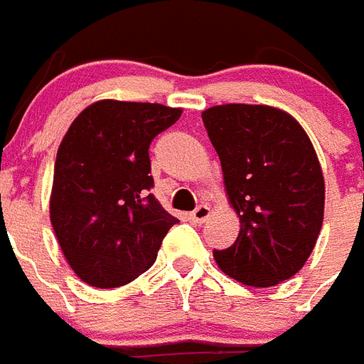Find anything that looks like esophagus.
<instances>
[{"instance_id":"1","label":"esophagus","mask_w":364,"mask_h":364,"mask_svg":"<svg viewBox=\"0 0 364 364\" xmlns=\"http://www.w3.org/2000/svg\"><path fill=\"white\" fill-rule=\"evenodd\" d=\"M208 216H210V208H208V206H204V204H200L198 208L193 210V212H191V214H189V218L195 223L206 222V220H208Z\"/></svg>"}]
</instances>
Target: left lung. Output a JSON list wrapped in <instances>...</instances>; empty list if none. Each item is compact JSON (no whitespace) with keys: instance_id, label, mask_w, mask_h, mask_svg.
<instances>
[{"instance_id":"obj_1","label":"left lung","mask_w":364,"mask_h":364,"mask_svg":"<svg viewBox=\"0 0 364 364\" xmlns=\"http://www.w3.org/2000/svg\"><path fill=\"white\" fill-rule=\"evenodd\" d=\"M241 230L214 260L230 278L272 287L295 276L324 220V175L311 139L284 109L223 104L203 112Z\"/></svg>"}]
</instances>
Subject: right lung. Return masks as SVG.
I'll use <instances>...</instances> for the list:
<instances>
[{
    "instance_id": "obj_1",
    "label": "right lung",
    "mask_w": 364,
    "mask_h": 364,
    "mask_svg": "<svg viewBox=\"0 0 364 364\" xmlns=\"http://www.w3.org/2000/svg\"><path fill=\"white\" fill-rule=\"evenodd\" d=\"M181 117L179 107L100 100L82 109L58 148L50 220L73 272L109 289L154 264L177 218L148 191V148Z\"/></svg>"
}]
</instances>
